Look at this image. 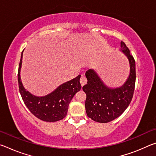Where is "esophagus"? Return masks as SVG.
Returning a JSON list of instances; mask_svg holds the SVG:
<instances>
[{
    "instance_id": "1",
    "label": "esophagus",
    "mask_w": 156,
    "mask_h": 156,
    "mask_svg": "<svg viewBox=\"0 0 156 156\" xmlns=\"http://www.w3.org/2000/svg\"><path fill=\"white\" fill-rule=\"evenodd\" d=\"M80 84H81L82 87L84 85V84L87 83V78H85V76L82 75L81 77H80Z\"/></svg>"
}]
</instances>
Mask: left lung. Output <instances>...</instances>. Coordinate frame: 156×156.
Listing matches in <instances>:
<instances>
[{"mask_svg":"<svg viewBox=\"0 0 156 156\" xmlns=\"http://www.w3.org/2000/svg\"><path fill=\"white\" fill-rule=\"evenodd\" d=\"M120 47V51L127 58L130 66L129 77L122 86L109 87L93 69H89L85 73L87 83L83 87V90L87 96V115L98 122L107 123L119 117L133 98L136 78L135 60L124 42L121 41Z\"/></svg>","mask_w":156,"mask_h":156,"instance_id":"1","label":"left lung"}]
</instances>
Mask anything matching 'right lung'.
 Returning <instances> with one entry per match:
<instances>
[{"label":"right lung","instance_id":"obj_1","mask_svg":"<svg viewBox=\"0 0 156 156\" xmlns=\"http://www.w3.org/2000/svg\"><path fill=\"white\" fill-rule=\"evenodd\" d=\"M23 52L18 67V81L19 91L23 102L31 113L41 120L56 122L67 115L69 105L76 93L80 90V75L69 81L62 84L47 96L38 97L34 96L26 90L20 80V69L22 65Z\"/></svg>","mask_w":156,"mask_h":156}]
</instances>
